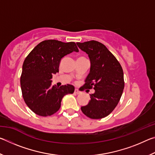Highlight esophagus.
<instances>
[{
    "label": "esophagus",
    "mask_w": 155,
    "mask_h": 155,
    "mask_svg": "<svg viewBox=\"0 0 155 155\" xmlns=\"http://www.w3.org/2000/svg\"><path fill=\"white\" fill-rule=\"evenodd\" d=\"M81 92L79 91H78V90H77V89H75L74 90V94H79Z\"/></svg>",
    "instance_id": "34e87169"
}]
</instances>
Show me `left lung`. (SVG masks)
<instances>
[{"label":"left lung","mask_w":155,"mask_h":155,"mask_svg":"<svg viewBox=\"0 0 155 155\" xmlns=\"http://www.w3.org/2000/svg\"><path fill=\"white\" fill-rule=\"evenodd\" d=\"M77 44L88 54L91 64L82 90L92 87L95 90L90 94L89 103L81 107V111L90 118H103L114 111L122 96L124 87L122 68L114 54L99 41L91 40Z\"/></svg>","instance_id":"1"}]
</instances>
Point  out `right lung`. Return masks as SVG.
I'll return each instance as SVG.
<instances>
[{
	"instance_id": "right-lung-1",
	"label": "right lung",
	"mask_w": 155,
	"mask_h": 155,
	"mask_svg": "<svg viewBox=\"0 0 155 155\" xmlns=\"http://www.w3.org/2000/svg\"><path fill=\"white\" fill-rule=\"evenodd\" d=\"M78 52L74 42L45 40L38 44L22 65L20 85L22 96L31 111L40 116H50L61 107L65 95L72 94V85L51 86L52 74L59 72V64L64 56Z\"/></svg>"
}]
</instances>
